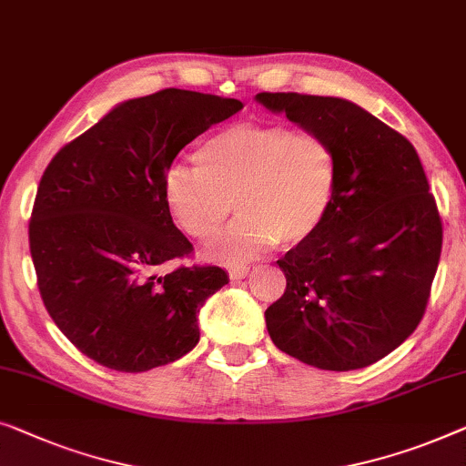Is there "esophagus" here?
Instances as JSON below:
<instances>
[{"label":"esophagus","instance_id":"1","mask_svg":"<svg viewBox=\"0 0 466 466\" xmlns=\"http://www.w3.org/2000/svg\"><path fill=\"white\" fill-rule=\"evenodd\" d=\"M249 275V267H231L228 268V278L231 279H244Z\"/></svg>","mask_w":466,"mask_h":466}]
</instances>
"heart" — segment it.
Here are the masks:
<instances>
[{
	"instance_id": "heart-1",
	"label": "heart",
	"mask_w": 466,
	"mask_h": 466,
	"mask_svg": "<svg viewBox=\"0 0 466 466\" xmlns=\"http://www.w3.org/2000/svg\"><path fill=\"white\" fill-rule=\"evenodd\" d=\"M339 155L321 134L241 121L222 127L193 153V166L166 170V210L191 239L210 241L235 208L241 217L210 248L241 262L275 244H305L323 227L339 191Z\"/></svg>"
}]
</instances>
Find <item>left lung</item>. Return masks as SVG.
Returning a JSON list of instances; mask_svg holds the SVG:
<instances>
[{"label":"left lung","instance_id":"left-lung-1","mask_svg":"<svg viewBox=\"0 0 466 466\" xmlns=\"http://www.w3.org/2000/svg\"><path fill=\"white\" fill-rule=\"evenodd\" d=\"M271 113L317 132L339 155L328 220L278 260L286 292L265 311L275 347L349 372L395 350L420 323L443 227L412 143L345 98L260 92Z\"/></svg>","mask_w":466,"mask_h":466}]
</instances>
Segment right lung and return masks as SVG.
<instances>
[{
    "label": "right lung",
    "mask_w": 466,
    "mask_h": 466,
    "mask_svg": "<svg viewBox=\"0 0 466 466\" xmlns=\"http://www.w3.org/2000/svg\"><path fill=\"white\" fill-rule=\"evenodd\" d=\"M241 106L178 87L126 100L46 167L29 222L37 288L60 332L100 366L147 372L199 342L198 315L228 275L167 271L193 246L161 183L183 147Z\"/></svg>",
    "instance_id": "obj_1"
}]
</instances>
